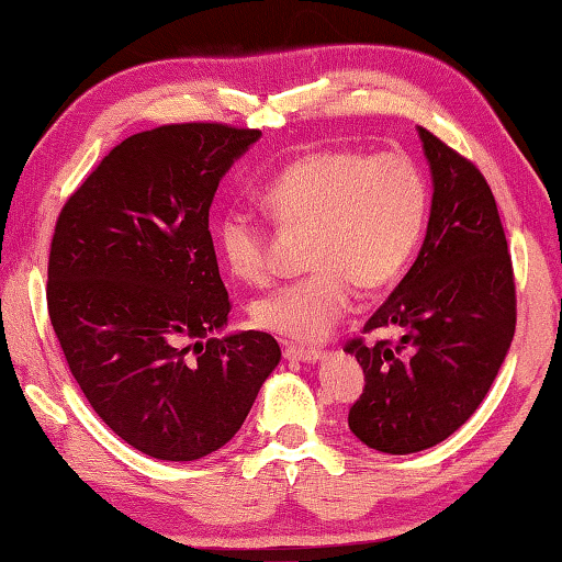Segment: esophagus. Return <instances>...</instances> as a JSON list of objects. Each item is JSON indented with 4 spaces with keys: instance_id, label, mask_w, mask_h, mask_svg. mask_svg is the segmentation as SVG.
Returning <instances> with one entry per match:
<instances>
[{
    "instance_id": "obj_1",
    "label": "esophagus",
    "mask_w": 562,
    "mask_h": 562,
    "mask_svg": "<svg viewBox=\"0 0 562 562\" xmlns=\"http://www.w3.org/2000/svg\"><path fill=\"white\" fill-rule=\"evenodd\" d=\"M284 359L290 361H317L319 359V349H312V347H297V345H284L282 349Z\"/></svg>"
}]
</instances>
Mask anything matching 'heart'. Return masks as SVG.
Segmentation results:
<instances>
[{
    "label": "heart",
    "mask_w": 562,
    "mask_h": 562,
    "mask_svg": "<svg viewBox=\"0 0 562 562\" xmlns=\"http://www.w3.org/2000/svg\"><path fill=\"white\" fill-rule=\"evenodd\" d=\"M262 203L282 227H310V274L270 290L252 304V322L282 339L322 341L347 315L357 284H392L422 240L429 188L402 154L315 150L274 173ZM227 268L245 282L268 274V227L240 207L215 225Z\"/></svg>",
    "instance_id": "1"
}]
</instances>
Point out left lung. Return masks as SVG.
<instances>
[{"mask_svg":"<svg viewBox=\"0 0 562 562\" xmlns=\"http://www.w3.org/2000/svg\"><path fill=\"white\" fill-rule=\"evenodd\" d=\"M418 136L434 176L429 227L412 270L361 329L398 327L402 339L345 347L364 369L349 429L396 456L431 449L469 422L516 331V278L491 186L431 131Z\"/></svg>","mask_w":562,"mask_h":562,"instance_id":"8db88e82","label":"left lung"}]
</instances>
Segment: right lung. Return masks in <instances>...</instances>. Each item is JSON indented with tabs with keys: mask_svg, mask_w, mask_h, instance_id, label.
<instances>
[{
	"mask_svg": "<svg viewBox=\"0 0 562 562\" xmlns=\"http://www.w3.org/2000/svg\"><path fill=\"white\" fill-rule=\"evenodd\" d=\"M258 138L207 121L133 133L54 227L46 304L66 364L103 424L160 461L231 441L280 361L268 331L213 337L233 304L207 215Z\"/></svg>",
	"mask_w": 562,
	"mask_h": 562,
	"instance_id": "obj_1",
	"label": "right lung"
}]
</instances>
